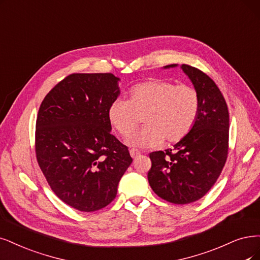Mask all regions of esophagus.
Segmentation results:
<instances>
[{"label":"esophagus","mask_w":260,"mask_h":260,"mask_svg":"<svg viewBox=\"0 0 260 260\" xmlns=\"http://www.w3.org/2000/svg\"><path fill=\"white\" fill-rule=\"evenodd\" d=\"M129 153H131V156H132L133 158H136L137 156L140 155V151L135 150V149H132V150L129 151Z\"/></svg>","instance_id":"1"}]
</instances>
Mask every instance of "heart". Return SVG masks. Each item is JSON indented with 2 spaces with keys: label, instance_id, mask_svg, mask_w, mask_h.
<instances>
[{
  "label": "heart",
  "instance_id": "b5f03b06",
  "mask_svg": "<svg viewBox=\"0 0 260 260\" xmlns=\"http://www.w3.org/2000/svg\"><path fill=\"white\" fill-rule=\"evenodd\" d=\"M200 107L198 92L193 86L162 79H149L128 91V101L115 99L109 105L110 126L122 137L137 128V115L143 114L146 126L128 138L135 148H155L166 140L176 143L184 139L196 123Z\"/></svg>",
  "mask_w": 260,
  "mask_h": 260
}]
</instances>
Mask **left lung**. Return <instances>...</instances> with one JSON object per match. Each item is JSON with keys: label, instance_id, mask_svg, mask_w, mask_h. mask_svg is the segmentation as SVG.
<instances>
[{"label": "left lung", "instance_id": "1", "mask_svg": "<svg viewBox=\"0 0 260 260\" xmlns=\"http://www.w3.org/2000/svg\"><path fill=\"white\" fill-rule=\"evenodd\" d=\"M177 64L165 66L176 67ZM200 100L199 113L188 135L172 149L150 153L148 180L153 191L168 203L186 205L214 185L228 155L229 113L215 82L196 67L182 64Z\"/></svg>", "mask_w": 260, "mask_h": 260}]
</instances>
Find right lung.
I'll list each match as a JSON object with an SVG mask.
<instances>
[{"instance_id":"add662e5","label":"right lung","mask_w":260,"mask_h":260,"mask_svg":"<svg viewBox=\"0 0 260 260\" xmlns=\"http://www.w3.org/2000/svg\"><path fill=\"white\" fill-rule=\"evenodd\" d=\"M119 80L110 73L72 74L45 96L38 110V165L54 194L82 212L111 203L133 161L107 118L120 94Z\"/></svg>"}]
</instances>
